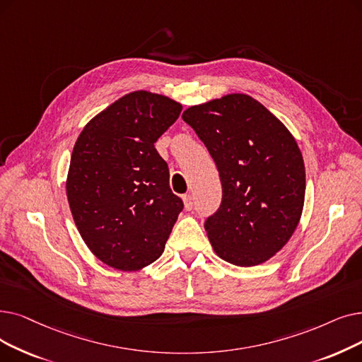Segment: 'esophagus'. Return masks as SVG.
Segmentation results:
<instances>
[{"label":"esophagus","mask_w":362,"mask_h":362,"mask_svg":"<svg viewBox=\"0 0 362 362\" xmlns=\"http://www.w3.org/2000/svg\"><path fill=\"white\" fill-rule=\"evenodd\" d=\"M183 202H185V209L186 210H192V207H194V195L192 194H186L183 197Z\"/></svg>","instance_id":"34e87169"}]
</instances>
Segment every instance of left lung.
<instances>
[{"label": "left lung", "instance_id": "left-lung-1", "mask_svg": "<svg viewBox=\"0 0 362 362\" xmlns=\"http://www.w3.org/2000/svg\"><path fill=\"white\" fill-rule=\"evenodd\" d=\"M209 149L222 202L204 228L220 259L256 266L287 244L305 201V163L294 137L247 94L187 107L182 115Z\"/></svg>", "mask_w": 362, "mask_h": 362}]
</instances>
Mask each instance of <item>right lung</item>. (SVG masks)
I'll list each match as a JSON object with an SVG mask.
<instances>
[{"instance_id":"1","label":"right lung","mask_w":362,"mask_h":362,"mask_svg":"<svg viewBox=\"0 0 362 362\" xmlns=\"http://www.w3.org/2000/svg\"><path fill=\"white\" fill-rule=\"evenodd\" d=\"M180 112L182 105L170 98L133 91L76 139L66 180L69 207L91 253L111 268L137 271L158 259L183 210L153 146Z\"/></svg>"}]
</instances>
